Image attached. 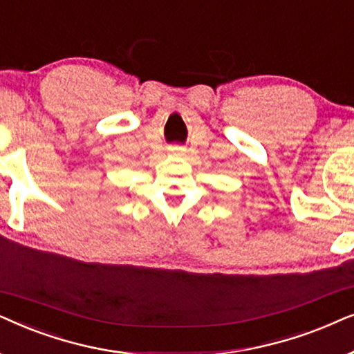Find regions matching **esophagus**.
Instances as JSON below:
<instances>
[{
	"mask_svg": "<svg viewBox=\"0 0 354 354\" xmlns=\"http://www.w3.org/2000/svg\"><path fill=\"white\" fill-rule=\"evenodd\" d=\"M169 152H171L173 155H183V153H185V149H181V147H173V149H169Z\"/></svg>",
	"mask_w": 354,
	"mask_h": 354,
	"instance_id": "obj_1",
	"label": "esophagus"
}]
</instances>
